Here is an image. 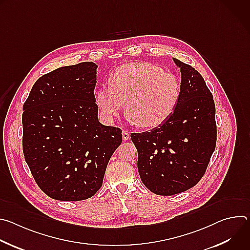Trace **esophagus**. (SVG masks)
<instances>
[{
    "mask_svg": "<svg viewBox=\"0 0 250 250\" xmlns=\"http://www.w3.org/2000/svg\"><path fill=\"white\" fill-rule=\"evenodd\" d=\"M129 136H130V134L127 131H125V130L123 131V139L124 140H127L129 138Z\"/></svg>",
    "mask_w": 250,
    "mask_h": 250,
    "instance_id": "obj_1",
    "label": "esophagus"
}]
</instances>
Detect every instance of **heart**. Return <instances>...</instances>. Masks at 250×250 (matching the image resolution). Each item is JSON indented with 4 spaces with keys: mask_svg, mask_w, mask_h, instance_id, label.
Wrapping results in <instances>:
<instances>
[{
    "mask_svg": "<svg viewBox=\"0 0 250 250\" xmlns=\"http://www.w3.org/2000/svg\"><path fill=\"white\" fill-rule=\"evenodd\" d=\"M180 83L172 73L151 63L133 62L120 66L110 77V85L101 87L96 102L103 117L113 121L125 102L131 124L151 128L172 115L180 98Z\"/></svg>",
    "mask_w": 250,
    "mask_h": 250,
    "instance_id": "1",
    "label": "heart"
}]
</instances>
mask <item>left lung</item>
Masks as SVG:
<instances>
[{"instance_id":"left-lung-1","label":"left lung","mask_w":250,"mask_h":250,"mask_svg":"<svg viewBox=\"0 0 250 250\" xmlns=\"http://www.w3.org/2000/svg\"><path fill=\"white\" fill-rule=\"evenodd\" d=\"M181 71V93L172 115L150 131L130 134L140 179L152 193L179 194L204 176L216 148V106L204 78L173 58Z\"/></svg>"}]
</instances>
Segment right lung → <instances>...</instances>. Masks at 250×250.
<instances>
[{
    "label": "right lung",
    "mask_w": 250,
    "mask_h": 250,
    "mask_svg": "<svg viewBox=\"0 0 250 250\" xmlns=\"http://www.w3.org/2000/svg\"><path fill=\"white\" fill-rule=\"evenodd\" d=\"M97 65L82 62L42 76L22 106V149L39 187L59 201H82L102 187L122 129L102 125L94 95Z\"/></svg>",
    "instance_id": "obj_1"
}]
</instances>
